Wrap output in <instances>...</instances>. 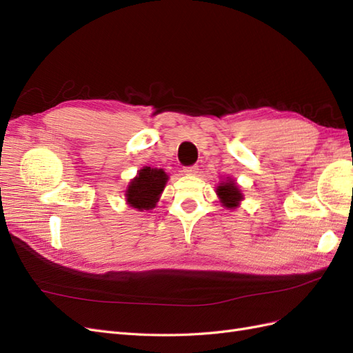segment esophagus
Segmentation results:
<instances>
[{"label": "esophagus", "instance_id": "34e87169", "mask_svg": "<svg viewBox=\"0 0 353 353\" xmlns=\"http://www.w3.org/2000/svg\"><path fill=\"white\" fill-rule=\"evenodd\" d=\"M183 172H184L185 175H196V174L199 172V166H197V165H193V166H185V168L183 169Z\"/></svg>", "mask_w": 353, "mask_h": 353}]
</instances>
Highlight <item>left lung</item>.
<instances>
[{
    "label": "left lung",
    "instance_id": "left-lung-1",
    "mask_svg": "<svg viewBox=\"0 0 353 353\" xmlns=\"http://www.w3.org/2000/svg\"><path fill=\"white\" fill-rule=\"evenodd\" d=\"M216 194L222 205L227 209H236L240 205V201L243 200V194L239 185L236 184V181H232L231 178L222 181V183L216 187Z\"/></svg>",
    "mask_w": 353,
    "mask_h": 353
}]
</instances>
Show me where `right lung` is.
<instances>
[{
	"label": "right lung",
	"instance_id": "1",
	"mask_svg": "<svg viewBox=\"0 0 353 353\" xmlns=\"http://www.w3.org/2000/svg\"><path fill=\"white\" fill-rule=\"evenodd\" d=\"M168 178L163 169L150 166L140 169L125 191L126 203L138 210L153 209L168 183Z\"/></svg>",
	"mask_w": 353,
	"mask_h": 353
}]
</instances>
